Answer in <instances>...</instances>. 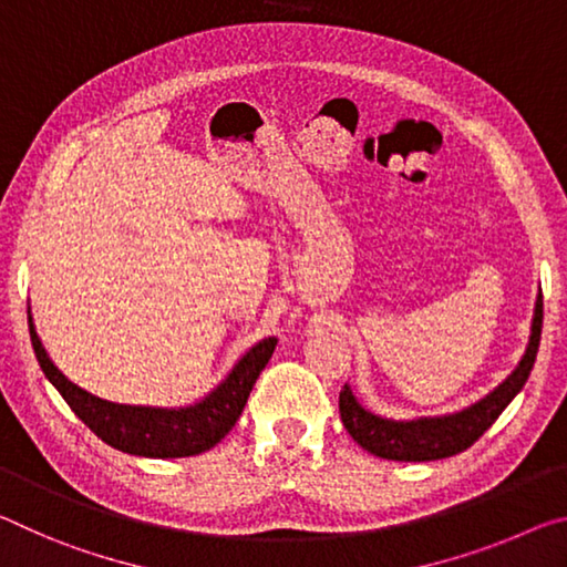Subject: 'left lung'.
I'll list each match as a JSON object with an SVG mask.
<instances>
[{"mask_svg":"<svg viewBox=\"0 0 567 567\" xmlns=\"http://www.w3.org/2000/svg\"><path fill=\"white\" fill-rule=\"evenodd\" d=\"M540 331H543V293H537L530 344H527L523 361H519L517 369L495 389L493 394H487L482 402L472 404L465 412L437 416V420L392 422L367 412L364 406L357 402L354 394H351V389L341 386L339 392L341 422H344L347 432L354 437L357 444H361L367 452L384 460L430 462V460H444L457 452H465L489 430V426H493V422L503 414L505 406L513 402L515 394L525 386L535 364L537 347H540Z\"/></svg>","mask_w":567,"mask_h":567,"instance_id":"1","label":"left lung"}]
</instances>
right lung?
I'll return each instance as SVG.
<instances>
[{
    "label": "right lung",
    "instance_id": "1",
    "mask_svg": "<svg viewBox=\"0 0 567 567\" xmlns=\"http://www.w3.org/2000/svg\"><path fill=\"white\" fill-rule=\"evenodd\" d=\"M27 321H30V339L37 361H40L44 377L58 386L64 402L70 404V410L110 447L141 454V457H190V454H200L218 444L234 430L248 402L250 389L278 344V339H264L261 344H256L238 361L226 382L213 389L196 406L151 410V406L105 402V399L92 396L85 389L72 384L50 361L40 337H37L30 311H27Z\"/></svg>",
    "mask_w": 567,
    "mask_h": 567
}]
</instances>
